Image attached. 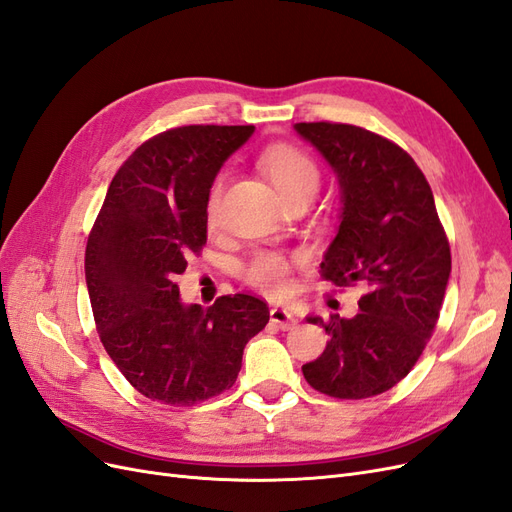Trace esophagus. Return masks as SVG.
Here are the masks:
<instances>
[{
    "label": "esophagus",
    "instance_id": "1",
    "mask_svg": "<svg viewBox=\"0 0 512 512\" xmlns=\"http://www.w3.org/2000/svg\"><path fill=\"white\" fill-rule=\"evenodd\" d=\"M271 322L277 324V327H280L282 331H288V329L294 327V324H297V320H294V316L288 312V309H284V307H273V309H271Z\"/></svg>",
    "mask_w": 512,
    "mask_h": 512
}]
</instances>
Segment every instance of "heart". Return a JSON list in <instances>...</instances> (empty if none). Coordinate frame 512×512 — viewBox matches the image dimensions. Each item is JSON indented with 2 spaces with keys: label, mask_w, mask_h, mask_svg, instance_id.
Segmentation results:
<instances>
[{
  "label": "heart",
  "mask_w": 512,
  "mask_h": 512,
  "mask_svg": "<svg viewBox=\"0 0 512 512\" xmlns=\"http://www.w3.org/2000/svg\"><path fill=\"white\" fill-rule=\"evenodd\" d=\"M260 166L273 181V185L284 198L299 192H316L320 173L314 160L305 151L292 145H273L260 156ZM222 194V179L213 183L209 194V213L218 209V200ZM245 280L254 288L280 297L290 288V262L286 256L277 252H258L245 267Z\"/></svg>",
  "instance_id": "heart-1"
}]
</instances>
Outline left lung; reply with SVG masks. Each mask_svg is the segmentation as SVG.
<instances>
[{"label":"left lung","instance_id":"1","mask_svg":"<svg viewBox=\"0 0 512 512\" xmlns=\"http://www.w3.org/2000/svg\"><path fill=\"white\" fill-rule=\"evenodd\" d=\"M294 130L327 160L342 194L322 277L367 286L356 316H307L329 342L303 376L329 397H374L410 374L436 329L451 247L429 183L404 149L348 123H294Z\"/></svg>","mask_w":512,"mask_h":512}]
</instances>
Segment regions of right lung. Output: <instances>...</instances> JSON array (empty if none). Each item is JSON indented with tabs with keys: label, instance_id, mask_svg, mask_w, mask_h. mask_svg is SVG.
Listing matches in <instances>:
<instances>
[{
	"label": "right lung",
	"instance_id": "add662e5",
	"mask_svg": "<svg viewBox=\"0 0 512 512\" xmlns=\"http://www.w3.org/2000/svg\"><path fill=\"white\" fill-rule=\"evenodd\" d=\"M254 126H183L149 138L117 170L85 250L94 320L117 369L166 406H194L235 384L269 307L228 294L185 305L175 277L207 243L211 185Z\"/></svg>",
	"mask_w": 512,
	"mask_h": 512
}]
</instances>
